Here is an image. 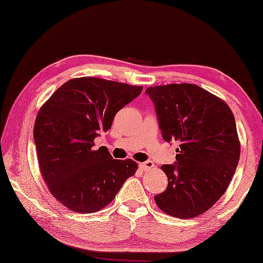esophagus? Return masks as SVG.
Returning a JSON list of instances; mask_svg holds the SVG:
<instances>
[{"label":"esophagus","instance_id":"obj_1","mask_svg":"<svg viewBox=\"0 0 263 263\" xmlns=\"http://www.w3.org/2000/svg\"><path fill=\"white\" fill-rule=\"evenodd\" d=\"M140 167L142 170H149L152 169V167H154V162L152 161H145L143 163H140Z\"/></svg>","mask_w":263,"mask_h":263}]
</instances>
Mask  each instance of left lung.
<instances>
[{"instance_id":"1","label":"left lung","mask_w":263,"mask_h":263,"mask_svg":"<svg viewBox=\"0 0 263 263\" xmlns=\"http://www.w3.org/2000/svg\"><path fill=\"white\" fill-rule=\"evenodd\" d=\"M164 141H178L176 162L161 169L165 191L155 196L163 212L195 218L217 203L238 165L240 143L234 115L225 101L192 84L145 89Z\"/></svg>"}]
</instances>
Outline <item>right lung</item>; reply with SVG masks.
I'll return each instance as SVG.
<instances>
[{
	"instance_id": "add662e5",
	"label": "right lung",
	"mask_w": 263,
	"mask_h": 263,
	"mask_svg": "<svg viewBox=\"0 0 263 263\" xmlns=\"http://www.w3.org/2000/svg\"><path fill=\"white\" fill-rule=\"evenodd\" d=\"M142 86L100 78L66 81L38 111L33 140L38 164L50 192L68 210L93 213L108 205L137 163L114 160L94 139L141 94Z\"/></svg>"
}]
</instances>
